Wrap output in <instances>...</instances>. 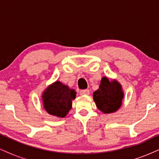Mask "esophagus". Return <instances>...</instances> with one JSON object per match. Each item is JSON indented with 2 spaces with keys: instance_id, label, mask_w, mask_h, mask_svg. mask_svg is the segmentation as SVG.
Returning a JSON list of instances; mask_svg holds the SVG:
<instances>
[{
  "instance_id": "34e87169",
  "label": "esophagus",
  "mask_w": 159,
  "mask_h": 159,
  "mask_svg": "<svg viewBox=\"0 0 159 159\" xmlns=\"http://www.w3.org/2000/svg\"><path fill=\"white\" fill-rule=\"evenodd\" d=\"M81 95H89L90 94V90H81L80 91Z\"/></svg>"
}]
</instances>
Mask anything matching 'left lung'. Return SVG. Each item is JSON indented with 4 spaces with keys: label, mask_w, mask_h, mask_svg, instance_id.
<instances>
[{
    "label": "left lung",
    "mask_w": 159,
    "mask_h": 159,
    "mask_svg": "<svg viewBox=\"0 0 159 159\" xmlns=\"http://www.w3.org/2000/svg\"><path fill=\"white\" fill-rule=\"evenodd\" d=\"M124 94L121 85L117 81L103 77L99 88L93 93V100L98 110L105 114L115 112L122 105Z\"/></svg>",
    "instance_id": "1"
}]
</instances>
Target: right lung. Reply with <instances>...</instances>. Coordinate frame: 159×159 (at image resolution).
Wrapping results in <instances>:
<instances>
[{
	"instance_id": "add662e5",
	"label": "right lung",
	"mask_w": 159,
	"mask_h": 159,
	"mask_svg": "<svg viewBox=\"0 0 159 159\" xmlns=\"http://www.w3.org/2000/svg\"><path fill=\"white\" fill-rule=\"evenodd\" d=\"M76 93L60 81L52 84L43 94V105L49 114L58 117H65L72 108V101Z\"/></svg>"
}]
</instances>
